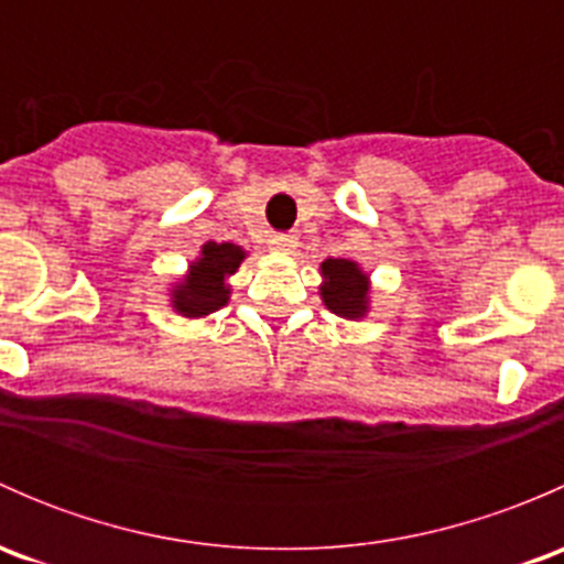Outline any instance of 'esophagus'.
<instances>
[{
  "label": "esophagus",
  "instance_id": "34e87169",
  "mask_svg": "<svg viewBox=\"0 0 564 564\" xmlns=\"http://www.w3.org/2000/svg\"><path fill=\"white\" fill-rule=\"evenodd\" d=\"M272 250H281V253H292L297 248V237L294 235H272L270 237Z\"/></svg>",
  "mask_w": 564,
  "mask_h": 564
}]
</instances>
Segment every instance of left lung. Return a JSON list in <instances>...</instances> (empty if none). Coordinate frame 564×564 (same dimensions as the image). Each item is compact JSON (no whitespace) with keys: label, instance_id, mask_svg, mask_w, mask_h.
Instances as JSON below:
<instances>
[{"label":"left lung","instance_id":"obj_1","mask_svg":"<svg viewBox=\"0 0 564 564\" xmlns=\"http://www.w3.org/2000/svg\"><path fill=\"white\" fill-rule=\"evenodd\" d=\"M322 303L327 305V311H333L335 316L349 318H366L371 311V278L362 270L357 261L351 259H324L322 267Z\"/></svg>","mask_w":564,"mask_h":564}]
</instances>
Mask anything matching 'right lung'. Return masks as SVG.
Here are the masks:
<instances>
[{"label":"right lung","mask_w":564,"mask_h":564,"mask_svg":"<svg viewBox=\"0 0 564 564\" xmlns=\"http://www.w3.org/2000/svg\"><path fill=\"white\" fill-rule=\"evenodd\" d=\"M246 256L235 242H204L202 253L169 292L172 308L185 318H204L224 308L231 297L229 278L240 270Z\"/></svg>","instance_id":"right-lung-1"}]
</instances>
